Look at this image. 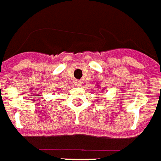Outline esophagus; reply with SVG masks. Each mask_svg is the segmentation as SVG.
Wrapping results in <instances>:
<instances>
[{
  "mask_svg": "<svg viewBox=\"0 0 161 161\" xmlns=\"http://www.w3.org/2000/svg\"><path fill=\"white\" fill-rule=\"evenodd\" d=\"M75 86H81L82 82H81V80H75Z\"/></svg>",
  "mask_w": 161,
  "mask_h": 161,
  "instance_id": "1",
  "label": "esophagus"
}]
</instances>
